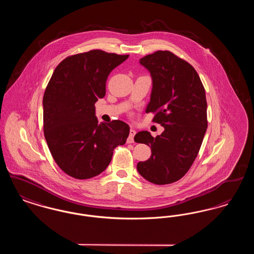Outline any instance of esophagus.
<instances>
[{"label": "esophagus", "mask_w": 254, "mask_h": 254, "mask_svg": "<svg viewBox=\"0 0 254 254\" xmlns=\"http://www.w3.org/2000/svg\"><path fill=\"white\" fill-rule=\"evenodd\" d=\"M135 134H136V131H135L133 128H130V131H129V136H128L127 140V142L128 144H131V143L134 142V136H135Z\"/></svg>", "instance_id": "1"}]
</instances>
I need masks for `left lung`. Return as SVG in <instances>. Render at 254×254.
<instances>
[{
	"mask_svg": "<svg viewBox=\"0 0 254 254\" xmlns=\"http://www.w3.org/2000/svg\"><path fill=\"white\" fill-rule=\"evenodd\" d=\"M140 64L152 79L145 112L155 113L153 122L165 130L156 137L145 130L135 135L136 143L151 148L137 170L150 183L168 185L181 179L200 150L207 127L205 88L193 66L168 50L146 55Z\"/></svg>",
	"mask_w": 254,
	"mask_h": 254,
	"instance_id": "1",
	"label": "left lung"
}]
</instances>
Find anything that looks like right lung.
<instances>
[{"instance_id": "obj_1", "label": "right lung", "mask_w": 254, "mask_h": 254, "mask_svg": "<svg viewBox=\"0 0 254 254\" xmlns=\"http://www.w3.org/2000/svg\"><path fill=\"white\" fill-rule=\"evenodd\" d=\"M128 55L90 50L62 61L46 88L44 133L50 153L64 173L75 179L99 175L117 145L129 134L120 120L98 123L95 103L106 95V82Z\"/></svg>"}]
</instances>
